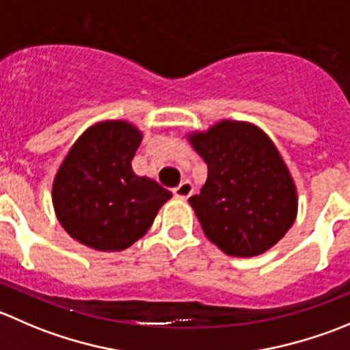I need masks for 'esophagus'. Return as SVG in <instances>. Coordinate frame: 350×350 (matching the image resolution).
<instances>
[{
	"mask_svg": "<svg viewBox=\"0 0 350 350\" xmlns=\"http://www.w3.org/2000/svg\"><path fill=\"white\" fill-rule=\"evenodd\" d=\"M172 193H174L176 198L186 200V198H189L193 193H195V186L191 185V181H188V179H186V181H183L178 188L172 189Z\"/></svg>",
	"mask_w": 350,
	"mask_h": 350,
	"instance_id": "34e87169",
	"label": "esophagus"
}]
</instances>
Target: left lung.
<instances>
[{"instance_id":"8db88e82","label":"left lung","mask_w":350,"mask_h":350,"mask_svg":"<svg viewBox=\"0 0 350 350\" xmlns=\"http://www.w3.org/2000/svg\"><path fill=\"white\" fill-rule=\"evenodd\" d=\"M189 144L208 167L189 198L205 236L230 256H256L279 243L297 215V193L286 162L258 126L224 120Z\"/></svg>"}]
</instances>
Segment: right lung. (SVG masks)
<instances>
[{
	"instance_id": "1",
	"label": "right lung",
	"mask_w": 350,
	"mask_h": 350,
	"mask_svg": "<svg viewBox=\"0 0 350 350\" xmlns=\"http://www.w3.org/2000/svg\"><path fill=\"white\" fill-rule=\"evenodd\" d=\"M142 144L126 121H103L75 142L53 183L57 220L73 239L99 251H123L150 229L171 191L131 169Z\"/></svg>"
}]
</instances>
